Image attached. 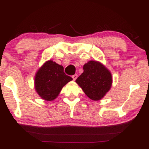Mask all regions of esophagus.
Segmentation results:
<instances>
[{"mask_svg": "<svg viewBox=\"0 0 149 149\" xmlns=\"http://www.w3.org/2000/svg\"><path fill=\"white\" fill-rule=\"evenodd\" d=\"M72 78H73V80H76V78H78V75H77V74H74V75H73V76H72Z\"/></svg>", "mask_w": 149, "mask_h": 149, "instance_id": "esophagus-1", "label": "esophagus"}]
</instances>
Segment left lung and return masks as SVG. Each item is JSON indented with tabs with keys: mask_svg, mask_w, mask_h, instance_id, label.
<instances>
[{
	"mask_svg": "<svg viewBox=\"0 0 149 149\" xmlns=\"http://www.w3.org/2000/svg\"><path fill=\"white\" fill-rule=\"evenodd\" d=\"M83 73L76 82L83 89L89 98L100 100L110 90L112 76L104 65L95 61H90L83 66Z\"/></svg>",
	"mask_w": 149,
	"mask_h": 149,
	"instance_id": "obj_1",
	"label": "left lung"
}]
</instances>
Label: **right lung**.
Segmentation results:
<instances>
[{
	"label": "right lung",
	"instance_id": "add662e5",
	"mask_svg": "<svg viewBox=\"0 0 149 149\" xmlns=\"http://www.w3.org/2000/svg\"><path fill=\"white\" fill-rule=\"evenodd\" d=\"M71 80L72 78L64 72L62 66L49 60L38 71L35 78V88L43 100L52 101Z\"/></svg>",
	"mask_w": 149,
	"mask_h": 149
}]
</instances>
